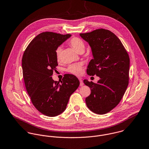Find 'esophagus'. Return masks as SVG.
<instances>
[{
	"instance_id": "34e87169",
	"label": "esophagus",
	"mask_w": 149,
	"mask_h": 149,
	"mask_svg": "<svg viewBox=\"0 0 149 149\" xmlns=\"http://www.w3.org/2000/svg\"><path fill=\"white\" fill-rule=\"evenodd\" d=\"M79 81H80V86H82L83 85H84V83H83V81H82V79H80V78H79Z\"/></svg>"
}]
</instances>
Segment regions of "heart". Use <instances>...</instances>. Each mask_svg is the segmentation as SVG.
I'll return each instance as SVG.
<instances>
[{
	"label": "heart",
	"mask_w": 149,
	"mask_h": 149,
	"mask_svg": "<svg viewBox=\"0 0 149 149\" xmlns=\"http://www.w3.org/2000/svg\"><path fill=\"white\" fill-rule=\"evenodd\" d=\"M70 46H71L76 52L79 53L80 51H84L85 49V44L81 39L76 37L71 38L68 42ZM62 54L61 47H58L56 50V57L58 61H60ZM66 70L72 74L79 76L81 75L82 72V63H75L70 65Z\"/></svg>",
	"instance_id": "1"
}]
</instances>
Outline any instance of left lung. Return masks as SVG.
<instances>
[{
  "label": "left lung",
  "instance_id": "left-lung-1",
  "mask_svg": "<svg viewBox=\"0 0 149 149\" xmlns=\"http://www.w3.org/2000/svg\"><path fill=\"white\" fill-rule=\"evenodd\" d=\"M80 35L88 42L93 56L87 74L100 79L97 83L84 80L91 90L85 98L86 104L93 113L104 114L120 103L125 93L129 79V56L121 41L109 30L98 29Z\"/></svg>",
  "mask_w": 149,
  "mask_h": 149
}]
</instances>
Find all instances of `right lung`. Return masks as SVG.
I'll return each instance as SVG.
<instances>
[{
    "label": "right lung",
    "instance_id": "obj_1",
    "mask_svg": "<svg viewBox=\"0 0 149 149\" xmlns=\"http://www.w3.org/2000/svg\"><path fill=\"white\" fill-rule=\"evenodd\" d=\"M71 35L42 32L28 45L22 58L23 76L28 94L36 109L54 117L67 108L71 95L80 85L74 75L66 74L62 80L51 77L58 65L56 50Z\"/></svg>",
    "mask_w": 149,
    "mask_h": 149
}]
</instances>
